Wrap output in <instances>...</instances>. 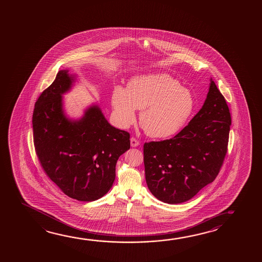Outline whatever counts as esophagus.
<instances>
[{
    "label": "esophagus",
    "mask_w": 262,
    "mask_h": 262,
    "mask_svg": "<svg viewBox=\"0 0 262 262\" xmlns=\"http://www.w3.org/2000/svg\"><path fill=\"white\" fill-rule=\"evenodd\" d=\"M139 144H140V142H138L135 138L133 137L130 139V146H132V147H133V148H134V147H137Z\"/></svg>",
    "instance_id": "34e87169"
}]
</instances>
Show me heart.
<instances>
[{
    "label": "heart",
    "mask_w": 262,
    "mask_h": 262,
    "mask_svg": "<svg viewBox=\"0 0 262 262\" xmlns=\"http://www.w3.org/2000/svg\"><path fill=\"white\" fill-rule=\"evenodd\" d=\"M194 103L191 91L167 74L137 76L127 89L117 86L112 92L114 118L120 128H129L136 119V110H142L143 129L159 139L178 133L191 116Z\"/></svg>",
    "instance_id": "obj_1"
}]
</instances>
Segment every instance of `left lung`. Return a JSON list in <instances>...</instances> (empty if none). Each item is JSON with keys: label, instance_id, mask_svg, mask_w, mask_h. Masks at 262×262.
Returning <instances> with one entry per match:
<instances>
[{"label": "left lung", "instance_id": "8db88e82", "mask_svg": "<svg viewBox=\"0 0 262 262\" xmlns=\"http://www.w3.org/2000/svg\"><path fill=\"white\" fill-rule=\"evenodd\" d=\"M231 117L226 99L210 79L205 103L170 140L143 146L146 183L163 203L180 204L212 183L223 164Z\"/></svg>", "mask_w": 262, "mask_h": 262}]
</instances>
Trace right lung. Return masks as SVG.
<instances>
[{
	"label": "right lung",
	"mask_w": 262,
	"mask_h": 262,
	"mask_svg": "<svg viewBox=\"0 0 262 262\" xmlns=\"http://www.w3.org/2000/svg\"><path fill=\"white\" fill-rule=\"evenodd\" d=\"M76 74L62 69L35 105V151L43 171L63 193L78 201L102 198L115 180L116 163L129 149V134L108 123L98 104L79 119L69 118L63 95L72 89Z\"/></svg>",
	"instance_id": "obj_1"
}]
</instances>
